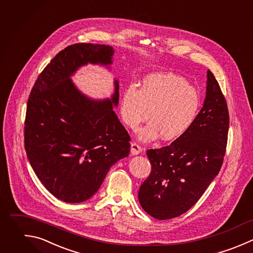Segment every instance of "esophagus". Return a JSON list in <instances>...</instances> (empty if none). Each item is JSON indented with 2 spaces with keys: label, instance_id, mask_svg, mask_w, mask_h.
<instances>
[{
  "label": "esophagus",
  "instance_id": "obj_1",
  "mask_svg": "<svg viewBox=\"0 0 253 253\" xmlns=\"http://www.w3.org/2000/svg\"><path fill=\"white\" fill-rule=\"evenodd\" d=\"M141 151H142L141 146H139V145H138L137 143H135V142H131V145H130V153H131L132 155L139 154Z\"/></svg>",
  "mask_w": 253,
  "mask_h": 253
}]
</instances>
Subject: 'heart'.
Wrapping results in <instances>:
<instances>
[{"label":"heart","instance_id":"heart-1","mask_svg":"<svg viewBox=\"0 0 253 253\" xmlns=\"http://www.w3.org/2000/svg\"><path fill=\"white\" fill-rule=\"evenodd\" d=\"M200 109L201 96L197 89L173 72L144 77L139 90L129 85L120 104L122 120L131 129H136L148 117L151 119L138 133L142 141L160 135L165 141L181 137L195 123Z\"/></svg>","mask_w":253,"mask_h":253}]
</instances>
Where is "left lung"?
I'll use <instances>...</instances> for the list:
<instances>
[{
    "mask_svg": "<svg viewBox=\"0 0 253 253\" xmlns=\"http://www.w3.org/2000/svg\"><path fill=\"white\" fill-rule=\"evenodd\" d=\"M203 108L191 126L170 145L148 149L150 175L141 184L142 209L157 219H170L190 210L218 174L227 143L226 101L208 70Z\"/></svg>",
    "mask_w": 253,
    "mask_h": 253,
    "instance_id": "1",
    "label": "left lung"
}]
</instances>
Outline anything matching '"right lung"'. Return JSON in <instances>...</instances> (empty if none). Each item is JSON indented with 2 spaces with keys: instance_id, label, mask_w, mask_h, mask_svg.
Returning a JSON list of instances; mask_svg holds the SVG:
<instances>
[{
  "instance_id": "right-lung-1",
  "label": "right lung",
  "mask_w": 253,
  "mask_h": 253,
  "mask_svg": "<svg viewBox=\"0 0 253 253\" xmlns=\"http://www.w3.org/2000/svg\"><path fill=\"white\" fill-rule=\"evenodd\" d=\"M113 47L104 44L69 45L39 75L29 97L25 148L42 185L65 203L90 199L110 168L128 156L130 136L112 100L95 101L83 95L70 76L87 63L110 65Z\"/></svg>"
}]
</instances>
